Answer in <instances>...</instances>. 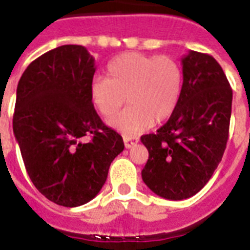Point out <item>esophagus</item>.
Returning a JSON list of instances; mask_svg holds the SVG:
<instances>
[{"label": "esophagus", "instance_id": "34e87169", "mask_svg": "<svg viewBox=\"0 0 250 250\" xmlns=\"http://www.w3.org/2000/svg\"><path fill=\"white\" fill-rule=\"evenodd\" d=\"M123 141H125V148H132L133 145L139 143V139L137 137H123Z\"/></svg>", "mask_w": 250, "mask_h": 250}]
</instances>
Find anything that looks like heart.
Masks as SVG:
<instances>
[{"instance_id": "obj_1", "label": "heart", "mask_w": 250, "mask_h": 250, "mask_svg": "<svg viewBox=\"0 0 250 250\" xmlns=\"http://www.w3.org/2000/svg\"><path fill=\"white\" fill-rule=\"evenodd\" d=\"M106 74L92 82L90 98L105 118L117 114L128 98V107L109 122L125 136L166 121L182 96L183 71L172 57L125 53L110 62Z\"/></svg>"}]
</instances>
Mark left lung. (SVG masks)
<instances>
[{
    "label": "left lung",
    "instance_id": "8db88e82",
    "mask_svg": "<svg viewBox=\"0 0 250 250\" xmlns=\"http://www.w3.org/2000/svg\"><path fill=\"white\" fill-rule=\"evenodd\" d=\"M182 64L176 109L157 133L141 136L149 152L143 180L175 201L194 196L213 176L229 140L232 106V89L213 57L190 50Z\"/></svg>",
    "mask_w": 250,
    "mask_h": 250
}]
</instances>
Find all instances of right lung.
<instances>
[{"instance_id": "right-lung-1", "label": "right lung", "mask_w": 250, "mask_h": 250, "mask_svg": "<svg viewBox=\"0 0 250 250\" xmlns=\"http://www.w3.org/2000/svg\"><path fill=\"white\" fill-rule=\"evenodd\" d=\"M94 71L84 46L62 45L29 63L18 83L13 129L25 170L41 194L66 208L96 197L125 149L94 110Z\"/></svg>"}]
</instances>
